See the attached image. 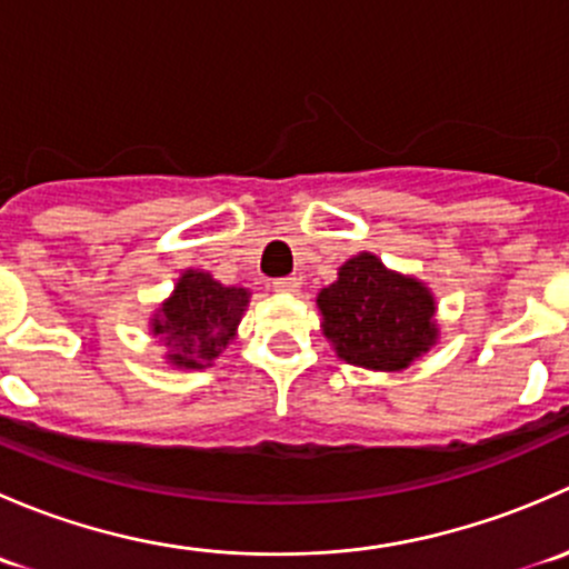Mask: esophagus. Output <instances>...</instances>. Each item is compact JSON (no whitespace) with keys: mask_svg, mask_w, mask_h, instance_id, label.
<instances>
[{"mask_svg":"<svg viewBox=\"0 0 569 569\" xmlns=\"http://www.w3.org/2000/svg\"><path fill=\"white\" fill-rule=\"evenodd\" d=\"M272 289L278 291V295H300V280L278 278V280H272Z\"/></svg>","mask_w":569,"mask_h":569,"instance_id":"34e87169","label":"esophagus"}]
</instances>
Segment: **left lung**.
I'll return each mask as SVG.
<instances>
[{"instance_id": "obj_1", "label": "left lung", "mask_w": 569, "mask_h": 569, "mask_svg": "<svg viewBox=\"0 0 569 569\" xmlns=\"http://www.w3.org/2000/svg\"><path fill=\"white\" fill-rule=\"evenodd\" d=\"M321 332L347 363L405 371L438 343V300L423 280L388 269L375 252L338 267L336 283L317 295Z\"/></svg>"}]
</instances>
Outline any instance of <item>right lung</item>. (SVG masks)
Returning <instances> with one entry per match:
<instances>
[{"mask_svg": "<svg viewBox=\"0 0 569 569\" xmlns=\"http://www.w3.org/2000/svg\"><path fill=\"white\" fill-rule=\"evenodd\" d=\"M250 306V289L226 286L206 269H183L168 300L153 311L148 330L162 341L173 369H209L237 338Z\"/></svg>", "mask_w": 569, "mask_h": 569, "instance_id": "obj_1", "label": "right lung"}]
</instances>
